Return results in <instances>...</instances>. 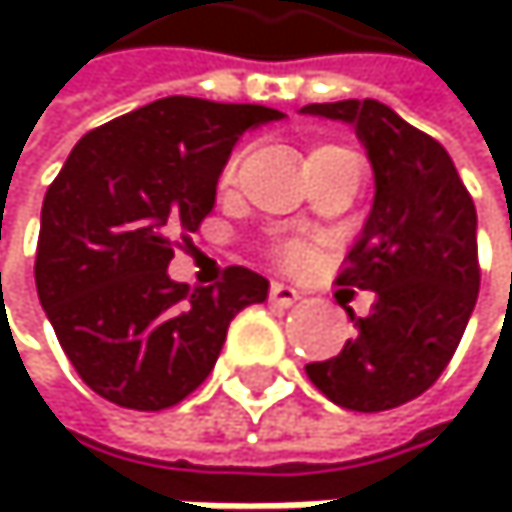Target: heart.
<instances>
[{
    "mask_svg": "<svg viewBox=\"0 0 512 512\" xmlns=\"http://www.w3.org/2000/svg\"><path fill=\"white\" fill-rule=\"evenodd\" d=\"M304 187H307V193H310L313 199H319V184H316V171H307V174H304Z\"/></svg>",
    "mask_w": 512,
    "mask_h": 512,
    "instance_id": "1",
    "label": "heart"
}]
</instances>
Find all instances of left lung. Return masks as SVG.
I'll return each mask as SVG.
<instances>
[{"instance_id":"obj_1","label":"left lung","mask_w":512,"mask_h":512,"mask_svg":"<svg viewBox=\"0 0 512 512\" xmlns=\"http://www.w3.org/2000/svg\"><path fill=\"white\" fill-rule=\"evenodd\" d=\"M267 107L162 97L88 131L45 193L36 291L79 378L107 402L162 411L221 356L233 316L267 279L202 261L171 279V236L196 233L218 178Z\"/></svg>"}]
</instances>
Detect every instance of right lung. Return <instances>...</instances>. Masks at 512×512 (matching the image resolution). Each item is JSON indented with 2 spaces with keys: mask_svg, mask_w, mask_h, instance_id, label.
<instances>
[{
  "mask_svg": "<svg viewBox=\"0 0 512 512\" xmlns=\"http://www.w3.org/2000/svg\"><path fill=\"white\" fill-rule=\"evenodd\" d=\"M307 116L356 128L375 202L341 282L375 294L356 341L310 381L353 411H387L430 390L455 356L479 294L476 208L442 144L378 101L313 104Z\"/></svg>",
  "mask_w": 512,
  "mask_h": 512,
  "instance_id": "1",
  "label": "right lung"
}]
</instances>
